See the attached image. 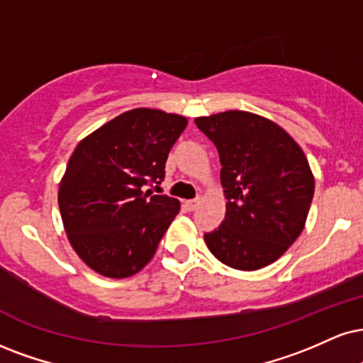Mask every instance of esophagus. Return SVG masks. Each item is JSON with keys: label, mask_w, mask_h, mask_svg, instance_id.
Segmentation results:
<instances>
[{"label": "esophagus", "mask_w": 363, "mask_h": 363, "mask_svg": "<svg viewBox=\"0 0 363 363\" xmlns=\"http://www.w3.org/2000/svg\"><path fill=\"white\" fill-rule=\"evenodd\" d=\"M200 205V199H195V200H186L185 202V207L189 210H195L196 207Z\"/></svg>", "instance_id": "esophagus-1"}]
</instances>
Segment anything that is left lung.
Segmentation results:
<instances>
[{
  "mask_svg": "<svg viewBox=\"0 0 363 363\" xmlns=\"http://www.w3.org/2000/svg\"><path fill=\"white\" fill-rule=\"evenodd\" d=\"M217 146L225 220L205 242L225 266L256 271L279 259L305 229L315 177L283 128L247 111L196 118Z\"/></svg>",
  "mask_w": 363,
  "mask_h": 363,
  "instance_id": "1",
  "label": "left lung"
}]
</instances>
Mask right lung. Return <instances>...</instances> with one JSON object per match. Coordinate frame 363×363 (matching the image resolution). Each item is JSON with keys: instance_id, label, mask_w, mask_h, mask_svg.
Wrapping results in <instances>:
<instances>
[{"instance_id": "right-lung-1", "label": "right lung", "mask_w": 363, "mask_h": 363, "mask_svg": "<svg viewBox=\"0 0 363 363\" xmlns=\"http://www.w3.org/2000/svg\"><path fill=\"white\" fill-rule=\"evenodd\" d=\"M186 118L126 111L79 143L58 186L62 222L77 256L97 274L123 279L151 261L180 202L153 195Z\"/></svg>"}]
</instances>
